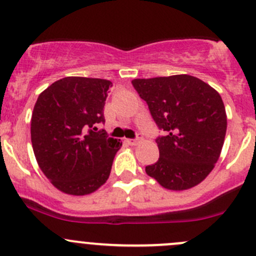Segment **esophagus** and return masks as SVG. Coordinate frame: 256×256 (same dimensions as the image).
Here are the masks:
<instances>
[{
    "mask_svg": "<svg viewBox=\"0 0 256 256\" xmlns=\"http://www.w3.org/2000/svg\"><path fill=\"white\" fill-rule=\"evenodd\" d=\"M141 140H142V136L138 135V138H128V140H126V142H128V144H131V146H135V144H138Z\"/></svg>",
    "mask_w": 256,
    "mask_h": 256,
    "instance_id": "obj_1",
    "label": "esophagus"
}]
</instances>
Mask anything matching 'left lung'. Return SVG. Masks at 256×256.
Masks as SVG:
<instances>
[{
    "instance_id": "1",
    "label": "left lung",
    "mask_w": 256,
    "mask_h": 256,
    "mask_svg": "<svg viewBox=\"0 0 256 256\" xmlns=\"http://www.w3.org/2000/svg\"><path fill=\"white\" fill-rule=\"evenodd\" d=\"M131 82L164 134L156 138L160 158L146 166V174L167 190L197 186L214 168L226 138V114L219 92L187 74Z\"/></svg>"
}]
</instances>
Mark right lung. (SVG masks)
<instances>
[{"mask_svg":"<svg viewBox=\"0 0 256 256\" xmlns=\"http://www.w3.org/2000/svg\"><path fill=\"white\" fill-rule=\"evenodd\" d=\"M110 80L66 76L38 96L30 120L36 160L52 184L72 196L96 190L110 176L120 140L109 138L104 105Z\"/></svg>","mask_w":256,"mask_h":256,"instance_id":"obj_1","label":"right lung"}]
</instances>
